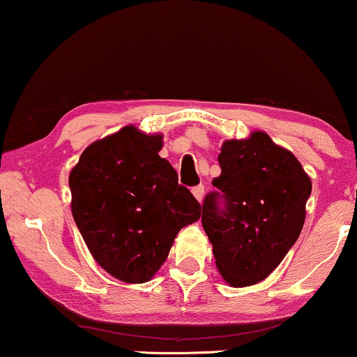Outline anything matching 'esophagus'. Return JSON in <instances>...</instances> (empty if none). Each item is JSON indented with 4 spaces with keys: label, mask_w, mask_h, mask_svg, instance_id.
<instances>
[{
    "label": "esophagus",
    "mask_w": 357,
    "mask_h": 357,
    "mask_svg": "<svg viewBox=\"0 0 357 357\" xmlns=\"http://www.w3.org/2000/svg\"><path fill=\"white\" fill-rule=\"evenodd\" d=\"M191 191H192V195H195V198L198 199L199 203H202L203 198H204V186H203V184H198V186L192 188Z\"/></svg>",
    "instance_id": "1"
}]
</instances>
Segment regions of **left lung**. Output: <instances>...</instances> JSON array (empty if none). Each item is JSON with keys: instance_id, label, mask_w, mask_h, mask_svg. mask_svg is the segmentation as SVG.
Masks as SVG:
<instances>
[{"instance_id": "1", "label": "left lung", "mask_w": 357, "mask_h": 357, "mask_svg": "<svg viewBox=\"0 0 357 357\" xmlns=\"http://www.w3.org/2000/svg\"><path fill=\"white\" fill-rule=\"evenodd\" d=\"M218 162L202 223L223 280L248 287L267 278L297 241L312 183L296 155L261 130L225 141Z\"/></svg>"}]
</instances>
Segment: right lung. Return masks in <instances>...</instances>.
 I'll list each match as a JSON object with an SVG mask.
<instances>
[{"label":"right lung","instance_id":"add662e5","mask_svg":"<svg viewBox=\"0 0 357 357\" xmlns=\"http://www.w3.org/2000/svg\"><path fill=\"white\" fill-rule=\"evenodd\" d=\"M161 134L126 126L92 142L70 171L72 215L105 272L144 284L161 268L181 228L202 206L158 153Z\"/></svg>","mask_w":357,"mask_h":357}]
</instances>
